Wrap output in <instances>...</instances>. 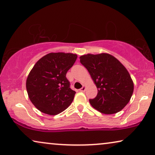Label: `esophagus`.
<instances>
[{"mask_svg":"<svg viewBox=\"0 0 155 155\" xmlns=\"http://www.w3.org/2000/svg\"><path fill=\"white\" fill-rule=\"evenodd\" d=\"M86 86H83V87H82V88H81V89H79V91H81V92H84V91H86Z\"/></svg>","mask_w":155,"mask_h":155,"instance_id":"1","label":"esophagus"}]
</instances>
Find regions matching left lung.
Masks as SVG:
<instances>
[{
  "label": "left lung",
  "instance_id": "8db88e82",
  "mask_svg": "<svg viewBox=\"0 0 155 155\" xmlns=\"http://www.w3.org/2000/svg\"><path fill=\"white\" fill-rule=\"evenodd\" d=\"M79 58L97 88V96L89 100L93 107L105 114L123 110L130 101L134 88L126 67L108 53L87 54Z\"/></svg>",
  "mask_w": 155,
  "mask_h": 155
}]
</instances>
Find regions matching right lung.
Segmentation results:
<instances>
[{
    "instance_id": "obj_1",
    "label": "right lung",
    "mask_w": 155,
    "mask_h": 155,
    "mask_svg": "<svg viewBox=\"0 0 155 155\" xmlns=\"http://www.w3.org/2000/svg\"><path fill=\"white\" fill-rule=\"evenodd\" d=\"M77 58V54L51 53L34 64L26 88L32 104L41 112L58 114L72 102L76 92L70 88L66 74Z\"/></svg>"
}]
</instances>
